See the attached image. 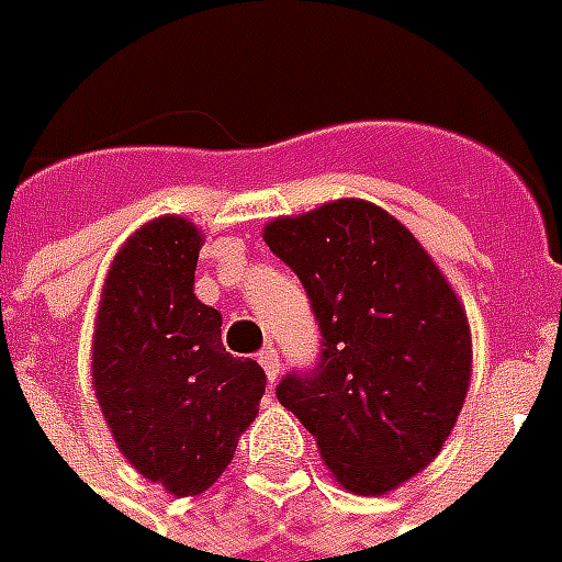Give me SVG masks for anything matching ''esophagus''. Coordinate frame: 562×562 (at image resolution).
<instances>
[{
	"label": "esophagus",
	"instance_id": "esophagus-1",
	"mask_svg": "<svg viewBox=\"0 0 562 562\" xmlns=\"http://www.w3.org/2000/svg\"><path fill=\"white\" fill-rule=\"evenodd\" d=\"M259 366L265 368L268 380H271V383H277V376H280V353H277L273 348H265L262 353H259Z\"/></svg>",
	"mask_w": 562,
	"mask_h": 562
}]
</instances>
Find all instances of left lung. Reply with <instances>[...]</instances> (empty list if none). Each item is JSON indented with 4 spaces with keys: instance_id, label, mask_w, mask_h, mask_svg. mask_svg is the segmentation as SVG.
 <instances>
[{
    "instance_id": "left-lung-1",
    "label": "left lung",
    "mask_w": 562,
    "mask_h": 562,
    "mask_svg": "<svg viewBox=\"0 0 562 562\" xmlns=\"http://www.w3.org/2000/svg\"><path fill=\"white\" fill-rule=\"evenodd\" d=\"M265 241L297 273L321 329L318 362L282 376L280 404L345 490H395L436 460L469 392L460 300L413 233L366 200L280 217Z\"/></svg>"
}]
</instances>
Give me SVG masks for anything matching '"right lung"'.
<instances>
[{"label": "right lung", "mask_w": 562, "mask_h": 562, "mask_svg": "<svg viewBox=\"0 0 562 562\" xmlns=\"http://www.w3.org/2000/svg\"><path fill=\"white\" fill-rule=\"evenodd\" d=\"M200 233L158 217L114 256L93 333V389L114 442L179 498L233 462L265 395L256 359L226 353L221 312L194 297Z\"/></svg>", "instance_id": "obj_1"}]
</instances>
